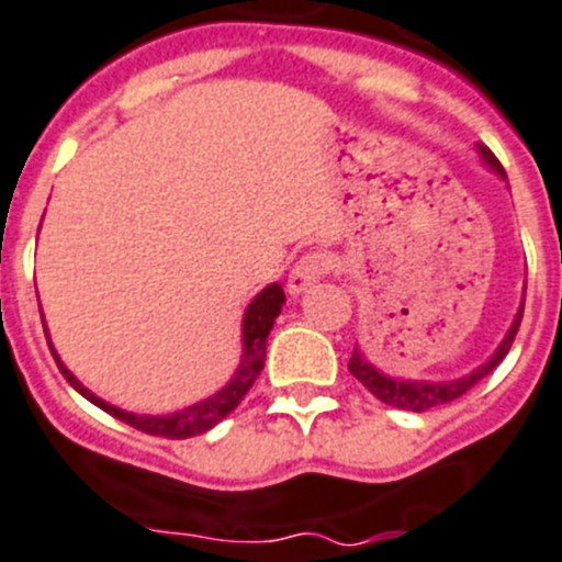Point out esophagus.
<instances>
[{"label": "esophagus", "mask_w": 562, "mask_h": 562, "mask_svg": "<svg viewBox=\"0 0 562 562\" xmlns=\"http://www.w3.org/2000/svg\"><path fill=\"white\" fill-rule=\"evenodd\" d=\"M330 270V258L324 252H307L301 261H295L292 267L290 278H286V292L290 295H301V292H307L310 286L318 284L324 276Z\"/></svg>", "instance_id": "esophagus-1"}]
</instances>
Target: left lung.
Wrapping results in <instances>:
<instances>
[{
  "label": "left lung",
  "instance_id": "1",
  "mask_svg": "<svg viewBox=\"0 0 562 562\" xmlns=\"http://www.w3.org/2000/svg\"><path fill=\"white\" fill-rule=\"evenodd\" d=\"M480 157H482V164L488 166V169L494 171L497 178L505 180V169L499 166L497 157L491 155L488 148L480 146ZM520 318H522V304H520V310H517V315H514V322H512V327H508V333H505V338L499 341L497 350H494V356H491L488 361H482L480 368H474L471 373L459 375V379H451V382H419V379H396V375H387L375 368V364H370L359 347L353 350V359H350V364H347V368H350V373H353L356 379H359V382L364 384V387H368L375 398H382L384 405L398 407V411H416V414H422V411L448 405V402L459 398L462 393L471 391V387H474L480 379H485L491 370L497 368L499 361L508 356V350H512L514 336H517V330H520Z\"/></svg>",
  "mask_w": 562,
  "mask_h": 562
}]
</instances>
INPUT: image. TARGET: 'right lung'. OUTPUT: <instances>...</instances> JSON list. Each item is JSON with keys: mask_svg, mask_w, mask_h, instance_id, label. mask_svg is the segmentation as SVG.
Here are the masks:
<instances>
[{"mask_svg": "<svg viewBox=\"0 0 562 562\" xmlns=\"http://www.w3.org/2000/svg\"><path fill=\"white\" fill-rule=\"evenodd\" d=\"M284 290L281 284H270L263 286L252 301H249L247 313H244V324H240V341H244V356H240V364L235 368L229 382L221 387L217 393L206 396L198 405H189L178 414H166V416H146V414H128L123 407H114L109 402H103L100 396L88 391L86 384L71 373V370L65 368L63 361H59L57 350L50 345V353L57 359L59 370L68 379L74 391L82 393V396L91 402V405L103 407L105 414H111L114 419L125 422V425H132V428L143 430V434H151V437H166V439H189L198 437V434H206L209 428H215L217 422L226 419V416L238 407V402L247 396V391L255 384V379L261 375L263 370V359H267V336H270L272 324H276L278 313L284 307ZM48 333V330H45Z\"/></svg>", "mask_w": 562, "mask_h": 562, "instance_id": "add662e5", "label": "right lung"}]
</instances>
